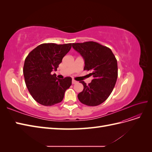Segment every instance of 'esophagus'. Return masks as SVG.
<instances>
[{
	"label": "esophagus",
	"mask_w": 152,
	"mask_h": 152,
	"mask_svg": "<svg viewBox=\"0 0 152 152\" xmlns=\"http://www.w3.org/2000/svg\"><path fill=\"white\" fill-rule=\"evenodd\" d=\"M72 84H76V83H77V81H75V80H72Z\"/></svg>",
	"instance_id": "obj_1"
}]
</instances>
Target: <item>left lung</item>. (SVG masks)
<instances>
[{"instance_id": "8db88e82", "label": "left lung", "mask_w": 152, "mask_h": 152, "mask_svg": "<svg viewBox=\"0 0 152 152\" xmlns=\"http://www.w3.org/2000/svg\"><path fill=\"white\" fill-rule=\"evenodd\" d=\"M72 47L84 59V70H91L94 79L78 94V99L86 105L94 107L103 103L114 88L118 77L117 61L112 50L100 44L89 41L73 43Z\"/></svg>"}]
</instances>
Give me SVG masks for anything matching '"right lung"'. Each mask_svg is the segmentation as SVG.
Wrapping results in <instances>:
<instances>
[{
	"mask_svg": "<svg viewBox=\"0 0 152 152\" xmlns=\"http://www.w3.org/2000/svg\"><path fill=\"white\" fill-rule=\"evenodd\" d=\"M72 44H42L26 56L23 66L25 81L29 93L37 102L44 106L60 103L67 89L72 85V78L59 79L51 74L69 52Z\"/></svg>",
	"mask_w": 152,
	"mask_h": 152,
	"instance_id": "obj_1",
	"label": "right lung"
}]
</instances>
